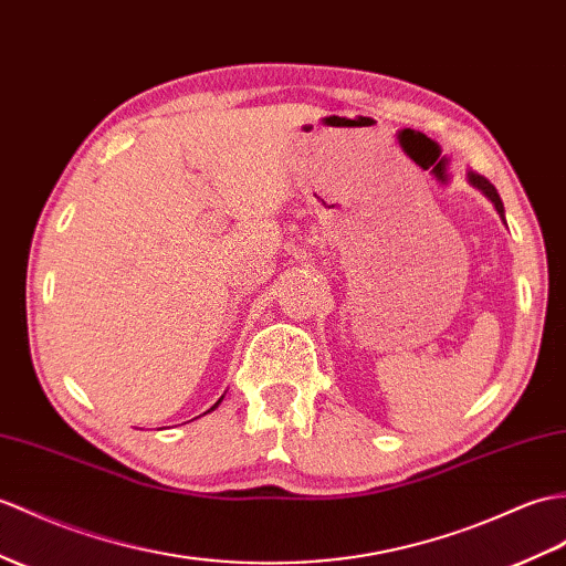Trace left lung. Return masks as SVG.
<instances>
[{"mask_svg":"<svg viewBox=\"0 0 566 566\" xmlns=\"http://www.w3.org/2000/svg\"><path fill=\"white\" fill-rule=\"evenodd\" d=\"M468 182L472 188H478L484 197H490V202L494 205V209H496V214L504 219V205H502V197H499V192H496V188L492 186V182L484 178V176H478V174H472V170H468ZM504 223H506V219H504Z\"/></svg>","mask_w":566,"mask_h":566,"instance_id":"8db88e82","label":"left lung"}]
</instances>
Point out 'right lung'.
<instances>
[{
    "label": "right lung",
    "instance_id": "right-lung-1",
    "mask_svg": "<svg viewBox=\"0 0 566 566\" xmlns=\"http://www.w3.org/2000/svg\"><path fill=\"white\" fill-rule=\"evenodd\" d=\"M221 400H223V396H221V398H219V400H217V402H214L212 407H209V410H207V412H212V410H217V407H219V402H221ZM207 412H205V415H207Z\"/></svg>",
    "mask_w": 566,
    "mask_h": 566
}]
</instances>
